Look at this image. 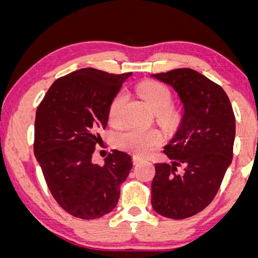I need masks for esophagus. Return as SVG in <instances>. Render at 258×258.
I'll return each mask as SVG.
<instances>
[{
    "label": "esophagus",
    "mask_w": 258,
    "mask_h": 258,
    "mask_svg": "<svg viewBox=\"0 0 258 258\" xmlns=\"http://www.w3.org/2000/svg\"><path fill=\"white\" fill-rule=\"evenodd\" d=\"M141 161H142V158H140L139 156H134V158H133V162H134V164H139Z\"/></svg>",
    "instance_id": "esophagus-1"
}]
</instances>
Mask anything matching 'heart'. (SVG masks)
<instances>
[{"label":"heart","mask_w":258,"mask_h":258,"mask_svg":"<svg viewBox=\"0 0 258 258\" xmlns=\"http://www.w3.org/2000/svg\"><path fill=\"white\" fill-rule=\"evenodd\" d=\"M139 94L144 98L151 110L157 112L160 121L165 125L174 124L176 112L169 108L171 103V94L163 84L148 81L137 87ZM126 96L119 91L115 95L109 105V122L112 125H119L123 122L122 109ZM162 140L161 133L156 129H141L136 126H128L122 130L116 137V143L122 149L129 150L139 156H146L157 148Z\"/></svg>","instance_id":"b5f03b06"}]
</instances>
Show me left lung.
Instances as JSON below:
<instances>
[{"label": "left lung", "mask_w": 258, "mask_h": 258, "mask_svg": "<svg viewBox=\"0 0 258 258\" xmlns=\"http://www.w3.org/2000/svg\"><path fill=\"white\" fill-rule=\"evenodd\" d=\"M150 77L177 93L183 110L164 147L169 161L155 164L151 204L162 216L182 220L216 196L232 161L235 115L225 91L196 70L179 68Z\"/></svg>", "instance_id": "8db88e82"}]
</instances>
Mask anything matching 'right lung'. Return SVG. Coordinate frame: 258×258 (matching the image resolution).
<instances>
[{"label": "right lung", "mask_w": 258, "mask_h": 258, "mask_svg": "<svg viewBox=\"0 0 258 258\" xmlns=\"http://www.w3.org/2000/svg\"><path fill=\"white\" fill-rule=\"evenodd\" d=\"M129 76L76 70L56 80L37 107L35 157L51 195L75 217L94 220L114 210L133 168L132 156L119 150L103 167L91 160L97 130L107 126L110 102Z\"/></svg>", "instance_id": "add662e5"}]
</instances>
